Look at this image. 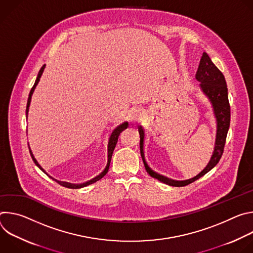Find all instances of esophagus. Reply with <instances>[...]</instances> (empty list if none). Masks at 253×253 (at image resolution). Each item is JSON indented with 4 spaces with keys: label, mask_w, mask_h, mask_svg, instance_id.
I'll list each match as a JSON object with an SVG mask.
<instances>
[{
    "label": "esophagus",
    "mask_w": 253,
    "mask_h": 253,
    "mask_svg": "<svg viewBox=\"0 0 253 253\" xmlns=\"http://www.w3.org/2000/svg\"><path fill=\"white\" fill-rule=\"evenodd\" d=\"M144 117L143 112L139 109V108H133L132 110H130L129 112V118L131 121L136 122V121H140L142 120V118Z\"/></svg>",
    "instance_id": "esophagus-1"
}]
</instances>
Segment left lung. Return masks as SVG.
<instances>
[{
	"label": "left lung",
	"mask_w": 253,
	"mask_h": 253,
	"mask_svg": "<svg viewBox=\"0 0 253 253\" xmlns=\"http://www.w3.org/2000/svg\"><path fill=\"white\" fill-rule=\"evenodd\" d=\"M195 78L200 82V88L202 92L207 96V98L209 99L213 107V112L216 118V125H217L216 126V138H215V145H214L212 156L210 158V161L206 165V167L198 175L188 180L177 181V180L169 179L165 176H162L154 172L147 165L145 161V157H144V151H143L144 131L141 126L138 127V131L140 134V153L147 173L151 177L170 186H175V187L186 186L194 182L195 180L199 179L203 175H205L219 162L223 154L226 136H227V132L230 125V105L228 101V90H227L226 81L223 74L221 73V71L213 64V62L211 61L207 53H203L201 57Z\"/></svg>",
	"instance_id": "8db88e82"
}]
</instances>
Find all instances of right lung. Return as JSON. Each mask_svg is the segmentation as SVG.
Returning a JSON list of instances; mask_svg holds the SVG:
<instances>
[{
	"label": "right lung",
	"instance_id": "obj_1",
	"mask_svg": "<svg viewBox=\"0 0 253 253\" xmlns=\"http://www.w3.org/2000/svg\"><path fill=\"white\" fill-rule=\"evenodd\" d=\"M45 66H46V65H44V66L41 68V70L39 71L38 77H37V79H36L35 84H34V86L32 87V89H31V91H30L29 98H28V102H27V108H26V115H27V116H28V112H29V107H30V103H31L32 95H33V93H34V90H35L36 86L38 85V83H39V81H40V78H41V76H42V74H43L44 69H45ZM126 128H128V122H124V123L120 124L119 126H117V127L113 130V132H112V134H111V136H110V138H109V142H108V161H107V165H106L105 169H104V170H103V171H102L98 176H96L95 178H93V179L89 180V181H87V182H85V183H81V184H71V183H68V182H61V181H57V180H56V182H58L60 185L64 186V187H67V188L78 189V188H82V187H85V186H87V185H90V184H92V183H95L96 181H98V180H100L102 177H104V176L107 174L108 170H109V166H110V162H111L112 154H113V151H114L115 146H116V144H117L118 137H119L120 133H121L123 130H125ZM30 154H31L32 159H33V161L35 162V164L37 165V166H38V167H39L43 172H45V170L40 166V164L37 162V160L35 159V157H34V155H33L32 151H31V149H30ZM45 173H46V172H45ZM46 174H47V173H46Z\"/></svg>",
	"mask_w": 253,
	"mask_h": 253
}]
</instances>
